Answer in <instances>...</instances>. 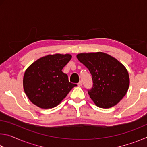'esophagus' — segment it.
Wrapping results in <instances>:
<instances>
[{"mask_svg":"<svg viewBox=\"0 0 147 147\" xmlns=\"http://www.w3.org/2000/svg\"><path fill=\"white\" fill-rule=\"evenodd\" d=\"M78 84V86L80 87V86H82V81H80L79 82H78V84Z\"/></svg>","mask_w":147,"mask_h":147,"instance_id":"1","label":"esophagus"}]
</instances>
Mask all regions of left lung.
<instances>
[{
    "mask_svg": "<svg viewBox=\"0 0 147 147\" xmlns=\"http://www.w3.org/2000/svg\"><path fill=\"white\" fill-rule=\"evenodd\" d=\"M76 58L93 77V86L88 94L96 106L109 108L126 95L130 85L128 72L116 58L102 52L80 53Z\"/></svg>",
    "mask_w": 147,
    "mask_h": 147,
    "instance_id": "obj_1",
    "label": "left lung"
}]
</instances>
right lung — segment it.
<instances>
[{
	"mask_svg": "<svg viewBox=\"0 0 147 147\" xmlns=\"http://www.w3.org/2000/svg\"><path fill=\"white\" fill-rule=\"evenodd\" d=\"M70 54H49L33 62L24 72L23 89L30 100L43 109L59 105L76 84L69 82L62 69Z\"/></svg>",
	"mask_w": 147,
	"mask_h": 147,
	"instance_id": "obj_1",
	"label": "right lung"
}]
</instances>
